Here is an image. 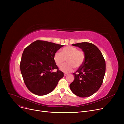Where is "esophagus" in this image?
I'll list each match as a JSON object with an SVG mask.
<instances>
[{
  "label": "esophagus",
  "mask_w": 124,
  "mask_h": 124,
  "mask_svg": "<svg viewBox=\"0 0 124 124\" xmlns=\"http://www.w3.org/2000/svg\"><path fill=\"white\" fill-rule=\"evenodd\" d=\"M68 75V74L67 73H65L64 74V76H67Z\"/></svg>",
  "instance_id": "obj_1"
}]
</instances>
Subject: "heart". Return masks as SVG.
Segmentation results:
<instances>
[{
    "label": "heart",
    "instance_id": "b5f03b06",
    "mask_svg": "<svg viewBox=\"0 0 124 124\" xmlns=\"http://www.w3.org/2000/svg\"><path fill=\"white\" fill-rule=\"evenodd\" d=\"M85 55L84 52L81 50H78L77 48L72 46L64 47L60 52H56L54 55L53 59L56 64L60 67L67 60L68 63L60 68V70L64 72L72 71L74 68H78L82 66Z\"/></svg>",
    "mask_w": 124,
    "mask_h": 124
}]
</instances>
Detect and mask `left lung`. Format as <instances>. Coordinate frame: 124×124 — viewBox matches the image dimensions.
I'll use <instances>...</instances> for the list:
<instances>
[{
  "label": "left lung",
  "mask_w": 124,
  "mask_h": 124,
  "mask_svg": "<svg viewBox=\"0 0 124 124\" xmlns=\"http://www.w3.org/2000/svg\"><path fill=\"white\" fill-rule=\"evenodd\" d=\"M72 45L81 49L85 58L82 66L73 73L74 79L69 86L76 95L88 97L101 85L106 72V62L100 50L93 44L83 42Z\"/></svg>",
  "instance_id": "8db88e82"
}]
</instances>
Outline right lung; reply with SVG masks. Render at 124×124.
Segmentation results:
<instances>
[{
    "mask_svg": "<svg viewBox=\"0 0 124 124\" xmlns=\"http://www.w3.org/2000/svg\"><path fill=\"white\" fill-rule=\"evenodd\" d=\"M63 45L37 40L24 49L20 64L26 86L31 93L44 95L53 91L64 76L54 61V55ZM56 69L55 73L53 70Z\"/></svg>",
    "mask_w": 124,
    "mask_h": 124,
    "instance_id": "obj_1",
    "label": "right lung"
}]
</instances>
